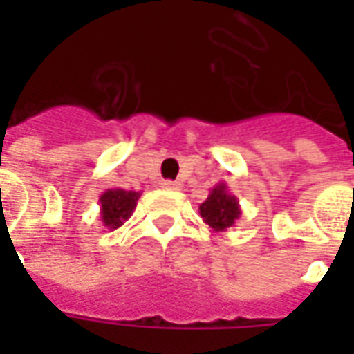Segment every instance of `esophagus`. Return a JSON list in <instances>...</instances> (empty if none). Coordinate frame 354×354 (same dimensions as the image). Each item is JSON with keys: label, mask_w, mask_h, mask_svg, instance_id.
<instances>
[{"label": "esophagus", "mask_w": 354, "mask_h": 354, "mask_svg": "<svg viewBox=\"0 0 354 354\" xmlns=\"http://www.w3.org/2000/svg\"><path fill=\"white\" fill-rule=\"evenodd\" d=\"M162 187H165V189H178V187H180V182H172V180H165V182H162Z\"/></svg>", "instance_id": "obj_1"}]
</instances>
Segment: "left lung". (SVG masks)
I'll return each instance as SVG.
<instances>
[{"label": "left lung", "mask_w": 354, "mask_h": 354, "mask_svg": "<svg viewBox=\"0 0 354 354\" xmlns=\"http://www.w3.org/2000/svg\"><path fill=\"white\" fill-rule=\"evenodd\" d=\"M199 214L208 227L220 233V231H227L233 227L239 222L243 210H241L237 197L230 192L227 184L220 182L210 189L207 201L199 205Z\"/></svg>", "instance_id": "obj_1"}]
</instances>
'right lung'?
Wrapping results in <instances>:
<instances>
[{
  "instance_id": "right-lung-1",
  "label": "right lung",
  "mask_w": 354,
  "mask_h": 354,
  "mask_svg": "<svg viewBox=\"0 0 354 354\" xmlns=\"http://www.w3.org/2000/svg\"><path fill=\"white\" fill-rule=\"evenodd\" d=\"M140 195H142L140 192H127L121 187H111L102 193L98 203H100V220L104 227H108L109 231L121 227L134 212Z\"/></svg>"
}]
</instances>
